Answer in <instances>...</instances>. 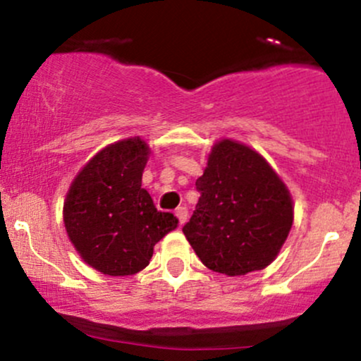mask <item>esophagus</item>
<instances>
[{"label":"esophagus","instance_id":"esophagus-1","mask_svg":"<svg viewBox=\"0 0 361 361\" xmlns=\"http://www.w3.org/2000/svg\"><path fill=\"white\" fill-rule=\"evenodd\" d=\"M176 217H178V221H180V224H185L187 223V219H188V211H187V207H178L176 209Z\"/></svg>","mask_w":361,"mask_h":361}]
</instances>
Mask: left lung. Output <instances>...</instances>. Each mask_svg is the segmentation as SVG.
<instances>
[{"label": "left lung", "instance_id": "obj_1", "mask_svg": "<svg viewBox=\"0 0 361 361\" xmlns=\"http://www.w3.org/2000/svg\"><path fill=\"white\" fill-rule=\"evenodd\" d=\"M195 185L199 204L183 233L202 264L226 276L267 267L295 217L290 190L272 166L248 145L223 138Z\"/></svg>", "mask_w": 361, "mask_h": 361}]
</instances>
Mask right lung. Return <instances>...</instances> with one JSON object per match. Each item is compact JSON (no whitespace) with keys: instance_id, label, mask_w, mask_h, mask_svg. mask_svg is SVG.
<instances>
[{"instance_id":"right-lung-1","label":"right lung","mask_w":361,"mask_h":361,"mask_svg":"<svg viewBox=\"0 0 361 361\" xmlns=\"http://www.w3.org/2000/svg\"><path fill=\"white\" fill-rule=\"evenodd\" d=\"M149 144L140 137L106 145L78 171L63 204L66 235L85 264L106 276L149 265L154 245L178 226L142 188Z\"/></svg>"}]
</instances>
